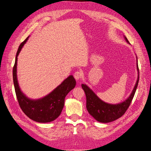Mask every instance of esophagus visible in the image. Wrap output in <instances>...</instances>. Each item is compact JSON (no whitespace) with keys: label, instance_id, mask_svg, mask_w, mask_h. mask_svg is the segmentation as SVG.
Instances as JSON below:
<instances>
[{"label":"esophagus","instance_id":"34e87169","mask_svg":"<svg viewBox=\"0 0 151 151\" xmlns=\"http://www.w3.org/2000/svg\"><path fill=\"white\" fill-rule=\"evenodd\" d=\"M83 73L81 71H76L74 73V77L76 80H79L81 78Z\"/></svg>","mask_w":151,"mask_h":151}]
</instances>
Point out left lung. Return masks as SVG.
<instances>
[{"label":"left lung","mask_w":151,"mask_h":151,"mask_svg":"<svg viewBox=\"0 0 151 151\" xmlns=\"http://www.w3.org/2000/svg\"><path fill=\"white\" fill-rule=\"evenodd\" d=\"M126 42L129 43L125 36ZM137 67L138 72V79L134 88L129 98L120 104L113 105L107 104L100 99L89 87L84 84H81L86 97V108L89 113L97 121L102 123H108L114 121L124 114L129 107L135 93L139 81V68L137 57Z\"/></svg>","instance_id":"8db88e82"}]
</instances>
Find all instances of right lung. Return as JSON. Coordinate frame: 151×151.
I'll return each mask as SVG.
<instances>
[{
    "instance_id": "right-lung-1",
    "label": "right lung",
    "mask_w": 151,
    "mask_h": 151,
    "mask_svg": "<svg viewBox=\"0 0 151 151\" xmlns=\"http://www.w3.org/2000/svg\"><path fill=\"white\" fill-rule=\"evenodd\" d=\"M29 36L19 45L16 55L13 69V79L14 89L19 105L24 114L30 119L40 123L54 121L60 114L64 106L65 98L68 92L76 86L72 75L69 76L56 88L42 99L32 100L27 98L21 91L17 79L18 55Z\"/></svg>"
}]
</instances>
